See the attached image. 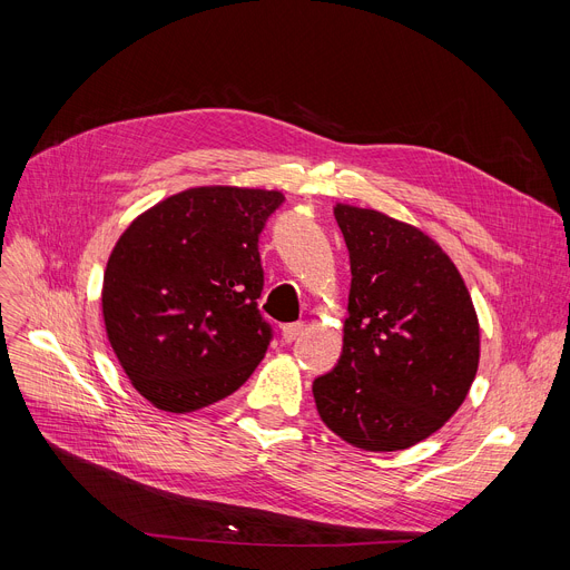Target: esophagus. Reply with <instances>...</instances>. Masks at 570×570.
I'll use <instances>...</instances> for the list:
<instances>
[{
    "label": "esophagus",
    "instance_id": "obj_1",
    "mask_svg": "<svg viewBox=\"0 0 570 570\" xmlns=\"http://www.w3.org/2000/svg\"><path fill=\"white\" fill-rule=\"evenodd\" d=\"M304 330H306V324H304V322H289V324H283V338H285V343H292V341L299 338V336L304 334Z\"/></svg>",
    "mask_w": 570,
    "mask_h": 570
}]
</instances>
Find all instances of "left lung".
I'll list each match as a JSON object with an SVG mask.
<instances>
[{
	"mask_svg": "<svg viewBox=\"0 0 570 570\" xmlns=\"http://www.w3.org/2000/svg\"><path fill=\"white\" fill-rule=\"evenodd\" d=\"M350 253L338 364L313 383L322 422L368 452L405 450L439 431L478 373L471 294L436 240L390 215L334 206Z\"/></svg>",
	"mask_w": 570,
	"mask_h": 570,
	"instance_id": "8db88e82",
	"label": "left lung"
}]
</instances>
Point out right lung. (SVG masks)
Here are the masks:
<instances>
[{"label":"right lung","instance_id":"1","mask_svg":"<svg viewBox=\"0 0 570 570\" xmlns=\"http://www.w3.org/2000/svg\"><path fill=\"white\" fill-rule=\"evenodd\" d=\"M283 202L276 189L189 187L118 238L101 287L106 336L155 409H206L262 362L274 332L257 308V243Z\"/></svg>","mask_w":570,"mask_h":570}]
</instances>
